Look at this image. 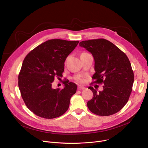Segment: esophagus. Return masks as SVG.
Instances as JSON below:
<instances>
[{
  "mask_svg": "<svg viewBox=\"0 0 148 148\" xmlns=\"http://www.w3.org/2000/svg\"><path fill=\"white\" fill-rule=\"evenodd\" d=\"M77 88H78V90H82L85 89V87H83V86H79Z\"/></svg>",
  "mask_w": 148,
  "mask_h": 148,
  "instance_id": "1",
  "label": "esophagus"
}]
</instances>
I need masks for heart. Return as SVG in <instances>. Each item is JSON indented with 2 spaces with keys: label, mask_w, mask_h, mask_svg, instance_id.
Wrapping results in <instances>:
<instances>
[{
  "label": "heart",
  "mask_w": 148,
  "mask_h": 148,
  "mask_svg": "<svg viewBox=\"0 0 148 148\" xmlns=\"http://www.w3.org/2000/svg\"><path fill=\"white\" fill-rule=\"evenodd\" d=\"M77 80H78L79 82H83V81H84L83 79H82V78H80V77H79V78H77Z\"/></svg>",
  "instance_id": "obj_1"
}]
</instances>
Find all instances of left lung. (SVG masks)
I'll list each match as a JSON object with an SVG mask.
<instances>
[{
    "label": "left lung",
    "instance_id": "obj_1",
    "mask_svg": "<svg viewBox=\"0 0 148 148\" xmlns=\"http://www.w3.org/2000/svg\"><path fill=\"white\" fill-rule=\"evenodd\" d=\"M79 46L90 52L95 61L94 83L103 84V90L88 87L92 98L87 107L92 113L109 116L119 111L127 103L132 90L134 74L126 55L111 41L103 38L85 40Z\"/></svg>",
    "mask_w": 148,
    "mask_h": 148
}]
</instances>
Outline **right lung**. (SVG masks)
<instances>
[{"mask_svg": "<svg viewBox=\"0 0 148 148\" xmlns=\"http://www.w3.org/2000/svg\"><path fill=\"white\" fill-rule=\"evenodd\" d=\"M78 43L61 39L47 40L25 58L18 77V88L27 107L37 116L53 119L69 109L77 85L66 81L64 88L54 89L52 82L56 77L62 76L65 60Z\"/></svg>", "mask_w": 148, "mask_h": 148, "instance_id": "1", "label": "right lung"}]
</instances>
